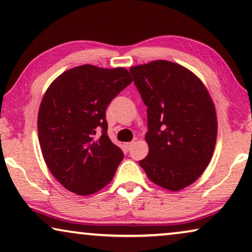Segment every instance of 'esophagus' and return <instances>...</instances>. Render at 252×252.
<instances>
[{"label": "esophagus", "instance_id": "34e87169", "mask_svg": "<svg viewBox=\"0 0 252 252\" xmlns=\"http://www.w3.org/2000/svg\"><path fill=\"white\" fill-rule=\"evenodd\" d=\"M134 143H135V142H127V143H125L126 149H127V150H130V149H132V147L134 146Z\"/></svg>", "mask_w": 252, "mask_h": 252}]
</instances>
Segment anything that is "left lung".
<instances>
[{
    "label": "left lung",
    "mask_w": 252,
    "mask_h": 252,
    "mask_svg": "<svg viewBox=\"0 0 252 252\" xmlns=\"http://www.w3.org/2000/svg\"><path fill=\"white\" fill-rule=\"evenodd\" d=\"M148 113L149 153L140 166L171 191L197 180L215 151L218 122L208 89L180 64L154 61L129 68Z\"/></svg>",
    "instance_id": "8db88e82"
}]
</instances>
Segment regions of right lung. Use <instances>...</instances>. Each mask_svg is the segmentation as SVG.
Listing matches in <instances>:
<instances>
[{
	"instance_id": "1",
	"label": "right lung",
	"mask_w": 252,
	"mask_h": 252,
	"mask_svg": "<svg viewBox=\"0 0 252 252\" xmlns=\"http://www.w3.org/2000/svg\"><path fill=\"white\" fill-rule=\"evenodd\" d=\"M132 80L125 67L86 64L63 72L44 93L37 115L41 151L67 190L92 195L113 179L124 154L106 133L105 110Z\"/></svg>"
}]
</instances>
